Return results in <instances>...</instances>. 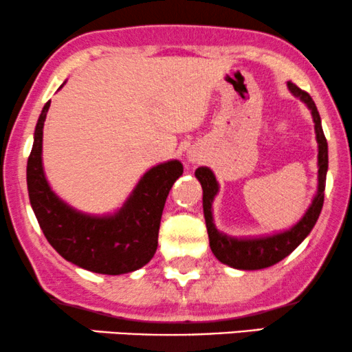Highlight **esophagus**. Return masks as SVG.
<instances>
[{
  "instance_id": "1",
  "label": "esophagus",
  "mask_w": 352,
  "mask_h": 352,
  "mask_svg": "<svg viewBox=\"0 0 352 352\" xmlns=\"http://www.w3.org/2000/svg\"><path fill=\"white\" fill-rule=\"evenodd\" d=\"M189 160H190V162H195V160H197V158H195L194 155H190V157H189Z\"/></svg>"
}]
</instances>
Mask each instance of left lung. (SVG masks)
Instances as JSON below:
<instances>
[{
	"mask_svg": "<svg viewBox=\"0 0 352 352\" xmlns=\"http://www.w3.org/2000/svg\"><path fill=\"white\" fill-rule=\"evenodd\" d=\"M288 88L293 94L305 100L307 107L311 109L312 118H314L316 123L317 142H319V192H317L309 210L306 211V214L302 216V219L295 228L287 230V232L272 235V237L252 240H237L219 234L213 224V218H211V201H213L216 192H218V182H216L213 173L208 168L200 166L195 171L197 179L200 181L201 189H204V213L206 229H208L211 252L214 253V256L221 263L228 264L230 267L254 271V269H264L282 261L307 237V234L311 232L317 218H319L322 205H324L325 179L327 170H329V147H327V139L324 129H322L320 115L317 112V107L309 93L298 88L292 81H288Z\"/></svg>",
	"mask_w": 352,
	"mask_h": 352,
	"instance_id": "1",
	"label": "left lung"
}]
</instances>
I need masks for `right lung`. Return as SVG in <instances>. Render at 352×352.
<instances>
[{
    "instance_id": "right-lung-1",
    "label": "right lung",
    "mask_w": 352,
    "mask_h": 352,
    "mask_svg": "<svg viewBox=\"0 0 352 352\" xmlns=\"http://www.w3.org/2000/svg\"><path fill=\"white\" fill-rule=\"evenodd\" d=\"M50 104L38 118L27 162L28 197L47 242L67 261L91 272L118 276L146 266L157 252L163 206L182 165L173 160L153 166L115 216L81 214L57 199L43 173V126Z\"/></svg>"
}]
</instances>
